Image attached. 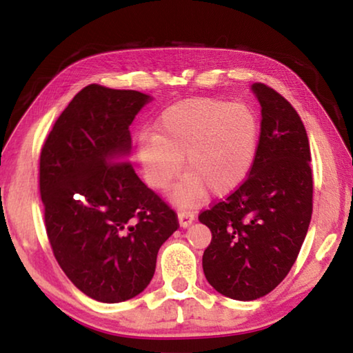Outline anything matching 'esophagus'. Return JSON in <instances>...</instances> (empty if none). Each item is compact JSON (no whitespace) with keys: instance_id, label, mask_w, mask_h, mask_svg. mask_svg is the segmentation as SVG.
I'll return each instance as SVG.
<instances>
[{"instance_id":"34e87169","label":"esophagus","mask_w":353,"mask_h":353,"mask_svg":"<svg viewBox=\"0 0 353 353\" xmlns=\"http://www.w3.org/2000/svg\"><path fill=\"white\" fill-rule=\"evenodd\" d=\"M177 218H179V224H181V227H183L185 229V227H188L194 221V213L182 208V210H179Z\"/></svg>"}]
</instances>
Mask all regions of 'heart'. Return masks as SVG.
I'll return each instance as SVG.
<instances>
[{"label": "heart", "mask_w": 353, "mask_h": 353, "mask_svg": "<svg viewBox=\"0 0 353 353\" xmlns=\"http://www.w3.org/2000/svg\"><path fill=\"white\" fill-rule=\"evenodd\" d=\"M157 134L140 137L137 155L146 181L166 188L182 170L172 199L193 205L208 190L223 196L236 190L252 170L260 141V123L252 107L221 98H190L166 109Z\"/></svg>", "instance_id": "heart-1"}]
</instances>
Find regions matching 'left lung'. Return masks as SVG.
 <instances>
[{"label": "left lung", "instance_id": "left-lung-1", "mask_svg": "<svg viewBox=\"0 0 353 353\" xmlns=\"http://www.w3.org/2000/svg\"><path fill=\"white\" fill-rule=\"evenodd\" d=\"M250 88L261 105L252 170L229 198L199 214L212 232L202 255L207 282L235 301H255L282 282L313 212L312 155L301 117L265 83Z\"/></svg>", "mask_w": 353, "mask_h": 353}]
</instances>
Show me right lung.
<instances>
[{"label":"right lung","mask_w":353,"mask_h":353,"mask_svg":"<svg viewBox=\"0 0 353 353\" xmlns=\"http://www.w3.org/2000/svg\"><path fill=\"white\" fill-rule=\"evenodd\" d=\"M149 94L87 85L68 104L40 154L45 227L62 271L104 303L146 288L174 210L143 183L128 157L129 126Z\"/></svg>","instance_id":"1"}]
</instances>
